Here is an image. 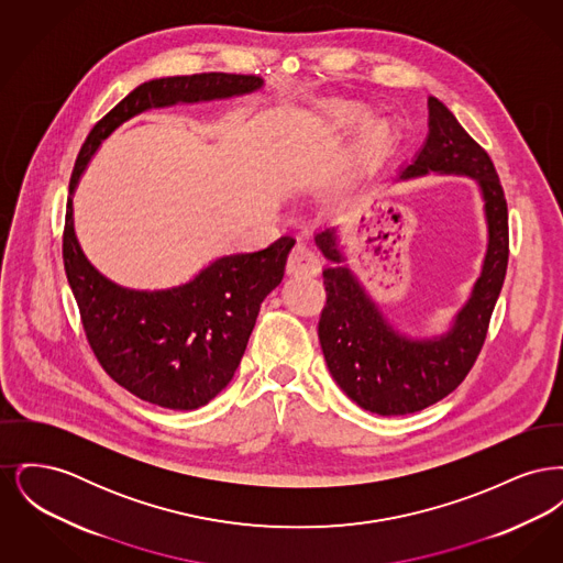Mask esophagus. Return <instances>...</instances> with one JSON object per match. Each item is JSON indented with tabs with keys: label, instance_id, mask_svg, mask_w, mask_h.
<instances>
[{
	"label": "esophagus",
	"instance_id": "obj_1",
	"mask_svg": "<svg viewBox=\"0 0 563 563\" xmlns=\"http://www.w3.org/2000/svg\"><path fill=\"white\" fill-rule=\"evenodd\" d=\"M321 269V262H319V255L303 242H297L289 255V262H287V272L294 274V276H314L319 274Z\"/></svg>",
	"mask_w": 563,
	"mask_h": 563
}]
</instances>
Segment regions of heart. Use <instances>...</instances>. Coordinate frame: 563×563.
<instances>
[{
	"label": "heart",
	"mask_w": 563,
	"mask_h": 563,
	"mask_svg": "<svg viewBox=\"0 0 563 563\" xmlns=\"http://www.w3.org/2000/svg\"><path fill=\"white\" fill-rule=\"evenodd\" d=\"M367 118V109L365 108H346L338 113L331 115V126L335 131H350L354 129L356 124H361L363 120ZM388 139V126L382 124V122H375L369 124L365 131H363V145L365 147H379L384 141Z\"/></svg>",
	"instance_id": "1"
}]
</instances>
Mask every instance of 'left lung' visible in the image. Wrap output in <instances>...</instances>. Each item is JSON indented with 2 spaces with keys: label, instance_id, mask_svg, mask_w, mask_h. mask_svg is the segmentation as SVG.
Here are the masks:
<instances>
[{
  "label": "left lung",
  "instance_id": "left-lung-1",
  "mask_svg": "<svg viewBox=\"0 0 563 563\" xmlns=\"http://www.w3.org/2000/svg\"><path fill=\"white\" fill-rule=\"evenodd\" d=\"M429 173L475 179L487 223L482 274L443 335L411 340L395 331L344 266L338 230L324 228L314 236L331 262L322 269L327 303L319 321L327 367L352 401L377 416L420 411L462 384L482 352L509 264V211L494 162L434 97H429V136L413 162L402 168L401 177Z\"/></svg>",
  "mask_w": 563,
  "mask_h": 563
}]
</instances>
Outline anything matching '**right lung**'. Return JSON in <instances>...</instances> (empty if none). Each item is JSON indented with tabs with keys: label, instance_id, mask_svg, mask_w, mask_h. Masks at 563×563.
<instances>
[{
	"label": "right lung",
	"instance_id": "right-lung-1",
	"mask_svg": "<svg viewBox=\"0 0 563 563\" xmlns=\"http://www.w3.org/2000/svg\"><path fill=\"white\" fill-rule=\"evenodd\" d=\"M260 76L194 74L136 86L88 133L69 181L63 262L80 308L86 340L113 382L141 401L198 409L234 377L262 301L283 280L294 236L268 249L214 260L186 285L126 289L95 268L76 239L71 194L86 164L120 124L147 109L230 99L260 90Z\"/></svg>",
	"mask_w": 563,
	"mask_h": 563
}]
</instances>
